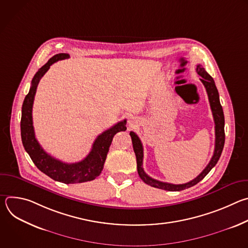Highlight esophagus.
<instances>
[{"label": "esophagus", "mask_w": 248, "mask_h": 248, "mask_svg": "<svg viewBox=\"0 0 248 248\" xmlns=\"http://www.w3.org/2000/svg\"><path fill=\"white\" fill-rule=\"evenodd\" d=\"M136 124H138V121L136 120V118H134V117H129V119H128V124H129V126H134Z\"/></svg>", "instance_id": "1"}]
</instances>
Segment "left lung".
Wrapping results in <instances>:
<instances>
[{"label":"left lung","instance_id":"obj_1","mask_svg":"<svg viewBox=\"0 0 248 248\" xmlns=\"http://www.w3.org/2000/svg\"><path fill=\"white\" fill-rule=\"evenodd\" d=\"M196 72L201 77L200 80L206 88L209 102H210V107H211L212 114H213V118H214V122H215V137L216 138H215V150H214L213 157H212L211 161L206 166V168L202 170V172L199 175H197L194 180H192L186 184H183V185H172V184H169V183H163V182H160V181L150 178V176L144 171V170L142 168V165H143L142 143H141L139 137L133 131H130L129 134L131 136L132 146H133V150H134V153L136 156L138 174L140 176V179L142 180L146 185L151 186L153 187L168 190V191H181L186 188H189V187L195 186L196 184H198L200 181H202L207 175V173L216 166L217 162L219 161V159L221 157V154H222V151L224 148V144H225V117H224L223 108H222L220 99H219V92L215 85L214 79L212 78V77L206 72L201 64L197 65Z\"/></svg>","mask_w":248,"mask_h":248}]
</instances>
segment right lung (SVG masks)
Here are the masks:
<instances>
[{
	"mask_svg": "<svg viewBox=\"0 0 248 248\" xmlns=\"http://www.w3.org/2000/svg\"><path fill=\"white\" fill-rule=\"evenodd\" d=\"M68 58V54H57L53 56L35 74L31 81V87L29 89V92L25 96L22 104L20 121L22 144L35 166L54 181L66 185L80 184L95 180L101 173L104 168V163L106 161V158H107V154L109 152L113 137L116 133L120 131H124L126 129V120H124L116 124L111 128L102 132L95 139L89 154L83 160L78 163H63L58 159H55L44 151L36 137H35L33 127L32 107L35 93H36V89L40 79L47 73L50 66L58 61Z\"/></svg>",
	"mask_w": 248,
	"mask_h": 248,
	"instance_id": "right-lung-1",
	"label": "right lung"
}]
</instances>
